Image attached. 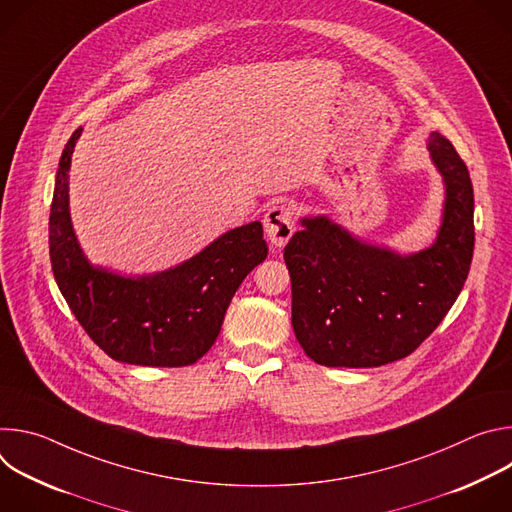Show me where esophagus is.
<instances>
[{
    "mask_svg": "<svg viewBox=\"0 0 512 512\" xmlns=\"http://www.w3.org/2000/svg\"><path fill=\"white\" fill-rule=\"evenodd\" d=\"M263 227L271 245L283 247L291 239V235H294V229H296L294 210H291V206L287 204H273L265 212Z\"/></svg>",
    "mask_w": 512,
    "mask_h": 512,
    "instance_id": "34e87169",
    "label": "esophagus"
}]
</instances>
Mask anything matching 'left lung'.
<instances>
[{
	"label": "left lung",
	"mask_w": 512,
	"mask_h": 512,
	"mask_svg": "<svg viewBox=\"0 0 512 512\" xmlns=\"http://www.w3.org/2000/svg\"><path fill=\"white\" fill-rule=\"evenodd\" d=\"M427 150L446 186L442 225L417 253L348 233L328 216H304L283 251L291 326L324 367L371 369L411 354L458 300L474 253V190L466 164L437 131Z\"/></svg>",
	"instance_id": "8db88e82"
}]
</instances>
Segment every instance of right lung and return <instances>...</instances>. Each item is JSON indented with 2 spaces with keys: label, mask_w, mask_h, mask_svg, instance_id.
<instances>
[{
  "label": "right lung",
  "mask_w": 512,
  "mask_h": 512,
  "mask_svg": "<svg viewBox=\"0 0 512 512\" xmlns=\"http://www.w3.org/2000/svg\"><path fill=\"white\" fill-rule=\"evenodd\" d=\"M81 127L64 145L50 206V263L79 324L113 360L137 367H186L221 332L241 281L267 257L259 221L227 231L184 263L152 275L93 265L75 235L68 170Z\"/></svg>",
  "instance_id": "add662e5"
}]
</instances>
